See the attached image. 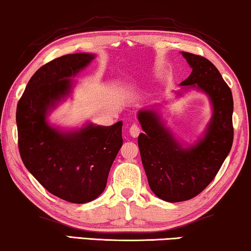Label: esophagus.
Wrapping results in <instances>:
<instances>
[{"label":"esophagus","instance_id":"esophagus-1","mask_svg":"<svg viewBox=\"0 0 251 251\" xmlns=\"http://www.w3.org/2000/svg\"><path fill=\"white\" fill-rule=\"evenodd\" d=\"M140 132H141V129H140V127H138L137 125L134 124V125L130 126L129 134H130V136H132V137H137L138 134H140Z\"/></svg>","mask_w":251,"mask_h":251}]
</instances>
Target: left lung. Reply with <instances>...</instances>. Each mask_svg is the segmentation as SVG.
Wrapping results in <instances>:
<instances>
[{"instance_id": "left-lung-1", "label": "left lung", "mask_w": 251, "mask_h": 251, "mask_svg": "<svg viewBox=\"0 0 251 251\" xmlns=\"http://www.w3.org/2000/svg\"><path fill=\"white\" fill-rule=\"evenodd\" d=\"M181 55L192 73L180 83L182 91L177 96L197 90L208 97L212 106L203 135L193 144L182 143L156 108L137 113L144 130L137 143L149 186L159 198L170 203L188 201L203 192L219 173L233 142V99L229 85L208 59L186 51Z\"/></svg>"}]
</instances>
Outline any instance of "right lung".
<instances>
[{
	"label": "right lung",
	"mask_w": 251,
	"mask_h": 251,
	"mask_svg": "<svg viewBox=\"0 0 251 251\" xmlns=\"http://www.w3.org/2000/svg\"><path fill=\"white\" fill-rule=\"evenodd\" d=\"M95 57L76 53L45 64L29 80L17 107L22 162L50 194L75 204L101 195L123 145L122 121L111 126L88 122L69 130L48 122L54 108L72 92V77Z\"/></svg>",
	"instance_id": "1"
}]
</instances>
